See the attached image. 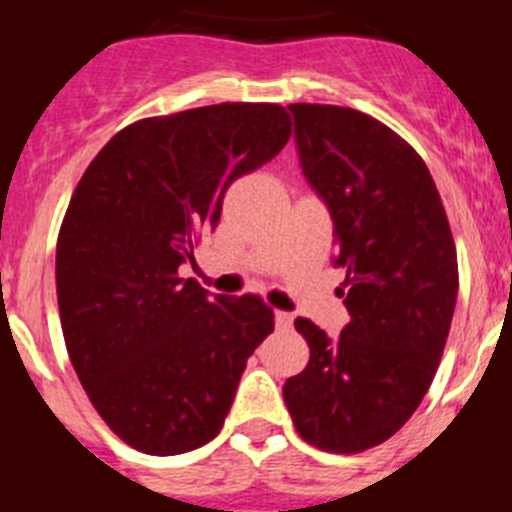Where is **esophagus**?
Segmentation results:
<instances>
[{
	"mask_svg": "<svg viewBox=\"0 0 512 512\" xmlns=\"http://www.w3.org/2000/svg\"><path fill=\"white\" fill-rule=\"evenodd\" d=\"M274 320H277L279 330H289V328H292V323H295V318H292V315H289V312H284V310H277Z\"/></svg>",
	"mask_w": 512,
	"mask_h": 512,
	"instance_id": "1",
	"label": "esophagus"
}]
</instances>
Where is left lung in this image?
Segmentation results:
<instances>
[{
	"label": "left lung",
	"instance_id": "left-lung-1",
	"mask_svg": "<svg viewBox=\"0 0 512 512\" xmlns=\"http://www.w3.org/2000/svg\"><path fill=\"white\" fill-rule=\"evenodd\" d=\"M287 110L302 174L333 220L351 320L338 338L295 320L310 361L284 402L307 443L359 454L395 436L431 387L459 292L454 238L431 171L387 125L333 104Z\"/></svg>",
	"mask_w": 512,
	"mask_h": 512
}]
</instances>
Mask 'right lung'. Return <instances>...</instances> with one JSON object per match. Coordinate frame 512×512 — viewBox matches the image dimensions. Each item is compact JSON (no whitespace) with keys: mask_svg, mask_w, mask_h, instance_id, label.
Masks as SVG:
<instances>
[{"mask_svg":"<svg viewBox=\"0 0 512 512\" xmlns=\"http://www.w3.org/2000/svg\"><path fill=\"white\" fill-rule=\"evenodd\" d=\"M289 133L279 104L148 117L81 176L56 246L61 328L89 400L133 449L174 456L212 441L248 356L274 330L261 297L212 295L179 266L215 230L225 189Z\"/></svg>","mask_w":512,"mask_h":512,"instance_id":"add662e5","label":"right lung"}]
</instances>
